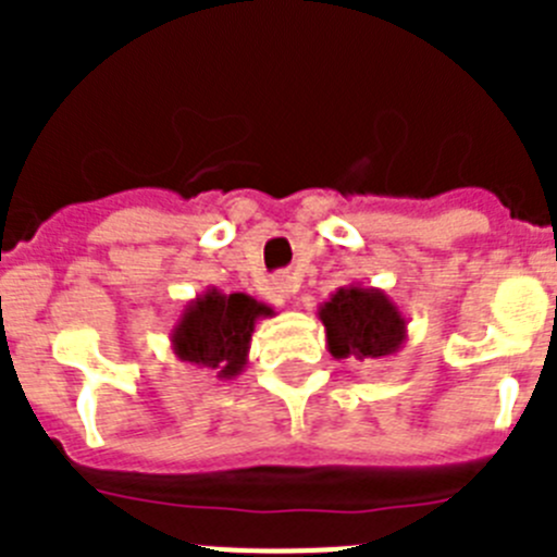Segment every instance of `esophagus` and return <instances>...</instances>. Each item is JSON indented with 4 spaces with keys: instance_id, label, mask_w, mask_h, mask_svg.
Returning <instances> with one entry per match:
<instances>
[{
    "instance_id": "34e87169",
    "label": "esophagus",
    "mask_w": 557,
    "mask_h": 557,
    "mask_svg": "<svg viewBox=\"0 0 557 557\" xmlns=\"http://www.w3.org/2000/svg\"><path fill=\"white\" fill-rule=\"evenodd\" d=\"M295 289H298V282H295L293 275H275L273 284H270V295H273V301L278 304L289 301L295 295Z\"/></svg>"
}]
</instances>
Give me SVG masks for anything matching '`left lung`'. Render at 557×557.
<instances>
[{
    "label": "left lung",
    "mask_w": 557,
    "mask_h": 557,
    "mask_svg": "<svg viewBox=\"0 0 557 557\" xmlns=\"http://www.w3.org/2000/svg\"><path fill=\"white\" fill-rule=\"evenodd\" d=\"M326 329V351L334 359H379L401 351L407 343V318L385 289L348 284L318 307Z\"/></svg>",
    "instance_id": "8db88e82"
}]
</instances>
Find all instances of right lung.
<instances>
[{
    "instance_id": "1",
    "label": "right lung",
    "mask_w": 557,
    "mask_h": 557,
    "mask_svg": "<svg viewBox=\"0 0 557 557\" xmlns=\"http://www.w3.org/2000/svg\"><path fill=\"white\" fill-rule=\"evenodd\" d=\"M273 314V307L250 295H225L218 287H209L181 309L170 332L172 354L181 362L214 371L218 379H236L248 368L256 321Z\"/></svg>"
}]
</instances>
